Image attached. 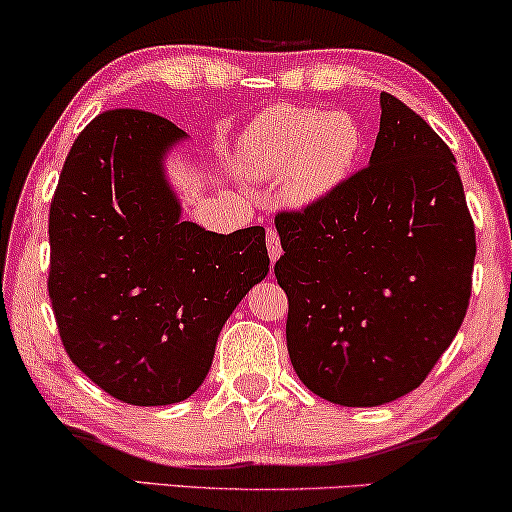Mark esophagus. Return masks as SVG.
<instances>
[{"mask_svg": "<svg viewBox=\"0 0 512 512\" xmlns=\"http://www.w3.org/2000/svg\"><path fill=\"white\" fill-rule=\"evenodd\" d=\"M265 242H268V254H270V261L275 263L279 256H282V242H279V235L275 228H268V233H265Z\"/></svg>", "mask_w": 512, "mask_h": 512, "instance_id": "obj_1", "label": "esophagus"}]
</instances>
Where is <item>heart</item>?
Masks as SVG:
<instances>
[{"label": "heart", "mask_w": 512, "mask_h": 512, "mask_svg": "<svg viewBox=\"0 0 512 512\" xmlns=\"http://www.w3.org/2000/svg\"><path fill=\"white\" fill-rule=\"evenodd\" d=\"M363 144V125L349 111L272 107L242 132L240 156L251 177H284L286 200L310 207L352 177Z\"/></svg>", "instance_id": "1"}]
</instances>
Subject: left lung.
<instances>
[{
    "label": "left lung",
    "instance_id": "obj_1",
    "mask_svg": "<svg viewBox=\"0 0 512 512\" xmlns=\"http://www.w3.org/2000/svg\"><path fill=\"white\" fill-rule=\"evenodd\" d=\"M366 170L277 214L286 347L312 394L377 408L410 394L450 347L471 298L475 228L457 160L431 125L380 95Z\"/></svg>",
    "mask_w": 512,
    "mask_h": 512
}]
</instances>
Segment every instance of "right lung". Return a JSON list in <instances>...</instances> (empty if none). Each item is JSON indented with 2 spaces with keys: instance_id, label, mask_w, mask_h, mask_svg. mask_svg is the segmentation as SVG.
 <instances>
[{
  "instance_id": "1",
  "label": "right lung",
  "mask_w": 512,
  "mask_h": 512,
  "mask_svg": "<svg viewBox=\"0 0 512 512\" xmlns=\"http://www.w3.org/2000/svg\"><path fill=\"white\" fill-rule=\"evenodd\" d=\"M188 135L111 109L86 125L51 202V296L69 359L109 396L170 405L198 391L223 324L270 270L265 228L181 219L165 158Z\"/></svg>"
}]
</instances>
